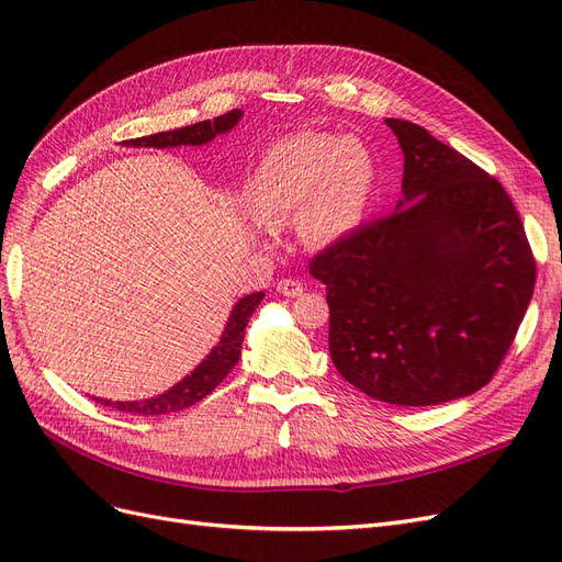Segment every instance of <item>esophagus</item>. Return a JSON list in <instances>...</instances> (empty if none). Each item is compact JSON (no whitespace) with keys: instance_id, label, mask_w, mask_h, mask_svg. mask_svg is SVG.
I'll use <instances>...</instances> for the list:
<instances>
[{"instance_id":"1","label":"esophagus","mask_w":562,"mask_h":562,"mask_svg":"<svg viewBox=\"0 0 562 562\" xmlns=\"http://www.w3.org/2000/svg\"><path fill=\"white\" fill-rule=\"evenodd\" d=\"M277 293H281L285 297H297V295H302V285L295 279H283L277 283Z\"/></svg>"}]
</instances>
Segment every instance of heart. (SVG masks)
Segmentation results:
<instances>
[{"label": "heart", "instance_id": "obj_1", "mask_svg": "<svg viewBox=\"0 0 562 562\" xmlns=\"http://www.w3.org/2000/svg\"><path fill=\"white\" fill-rule=\"evenodd\" d=\"M375 182L378 166L363 143L300 133L269 147L255 171L250 203L269 223L300 217V239L323 248L361 225Z\"/></svg>", "mask_w": 562, "mask_h": 562}]
</instances>
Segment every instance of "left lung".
Masks as SVG:
<instances>
[{
    "mask_svg": "<svg viewBox=\"0 0 562 562\" xmlns=\"http://www.w3.org/2000/svg\"><path fill=\"white\" fill-rule=\"evenodd\" d=\"M403 149L396 211L321 250L330 359L394 405H438L485 386L535 291V258L504 187L413 122L386 119Z\"/></svg>",
    "mask_w": 562,
    "mask_h": 562,
    "instance_id": "8db88e82",
    "label": "left lung"
}]
</instances>
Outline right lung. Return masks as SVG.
Returning <instances> with one entry per match:
<instances>
[{"label": "right lung", "mask_w": 562, "mask_h": 562, "mask_svg": "<svg viewBox=\"0 0 562 562\" xmlns=\"http://www.w3.org/2000/svg\"><path fill=\"white\" fill-rule=\"evenodd\" d=\"M244 116L241 110H232L227 114H220L215 119H206V122H199L192 126H182L176 131H164L155 135H145V138H135V140H124L122 145L126 147H180V145H206L211 143L215 135L220 133H229L239 119ZM265 293H250L241 297L239 302L232 307V314L227 318V326L220 335V342L211 349V353L203 359L190 375L182 378L176 386L159 396L143 398V401H108V398H95V403H103L114 407L119 413H133V415H145V417H159L168 413H178L199 403L201 398H206L211 391L223 382L232 368L239 363L241 359V345H244V335L246 326L252 316V312L258 310V304L262 302Z\"/></svg>", "instance_id": "add662e5"}]
</instances>
